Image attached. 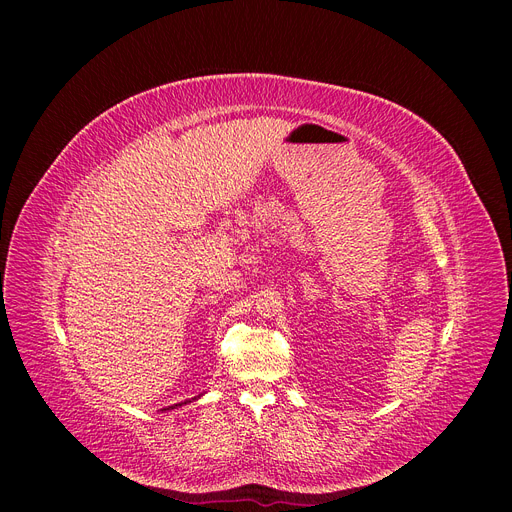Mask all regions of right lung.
<instances>
[{
  "label": "right lung",
  "mask_w": 512,
  "mask_h": 512,
  "mask_svg": "<svg viewBox=\"0 0 512 512\" xmlns=\"http://www.w3.org/2000/svg\"><path fill=\"white\" fill-rule=\"evenodd\" d=\"M197 398H201V394L197 396ZM197 398H193V400H197ZM186 402H191V400H184V402H178V405H174V407H168V409H161V411H172V409H178V407H182V405H186Z\"/></svg>",
  "instance_id": "1"
}]
</instances>
